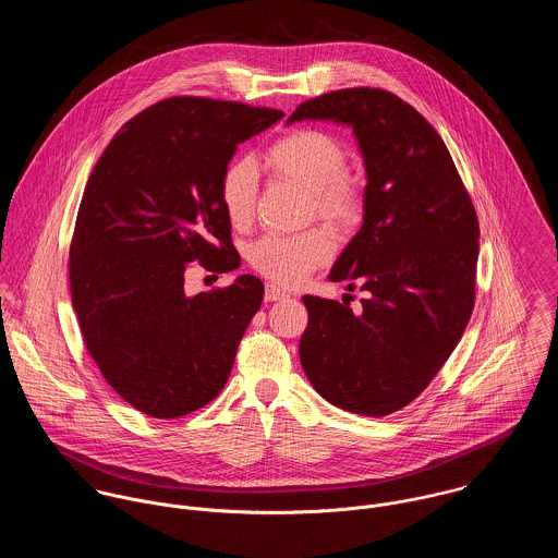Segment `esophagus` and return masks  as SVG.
Masks as SVG:
<instances>
[{
	"mask_svg": "<svg viewBox=\"0 0 558 558\" xmlns=\"http://www.w3.org/2000/svg\"><path fill=\"white\" fill-rule=\"evenodd\" d=\"M266 301H283V299H288V292L286 290H281L279 286H266Z\"/></svg>",
	"mask_w": 558,
	"mask_h": 558,
	"instance_id": "esophagus-1",
	"label": "esophagus"
}]
</instances>
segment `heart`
Returning <instances> with one entry per match:
<instances>
[{"mask_svg": "<svg viewBox=\"0 0 558 558\" xmlns=\"http://www.w3.org/2000/svg\"><path fill=\"white\" fill-rule=\"evenodd\" d=\"M268 162L312 193L322 219L343 226L363 213V193L345 173V148L328 133L316 129L294 131L268 150ZM257 165L246 157L232 160L221 175V206L234 226L251 221L257 199ZM332 236L316 228L301 234L270 232L248 248L251 266L279 286H296L332 255Z\"/></svg>", "mask_w": 558, "mask_h": 558, "instance_id": "obj_1", "label": "heart"}]
</instances>
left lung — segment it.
<instances>
[{"label": "left lung", "instance_id": "1", "mask_svg": "<svg viewBox=\"0 0 558 558\" xmlns=\"http://www.w3.org/2000/svg\"><path fill=\"white\" fill-rule=\"evenodd\" d=\"M301 120L350 126L367 173L363 226L328 275L348 290L361 283L363 312L303 296L301 365L332 405L387 416L423 393L464 335L477 213L440 135L396 94L335 89L299 105L288 124Z\"/></svg>", "mask_w": 558, "mask_h": 558}]
</instances>
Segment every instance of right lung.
<instances>
[{"label": "right lung", "instance_id": "right-lung-1", "mask_svg": "<svg viewBox=\"0 0 558 558\" xmlns=\"http://www.w3.org/2000/svg\"><path fill=\"white\" fill-rule=\"evenodd\" d=\"M283 118L277 109L173 96L109 142L81 199L71 242V296L81 335L113 391L148 416H184L226 387L264 283L184 292L199 259L240 266L221 206V175L239 144Z\"/></svg>", "mask_w": 558, "mask_h": 558}]
</instances>
